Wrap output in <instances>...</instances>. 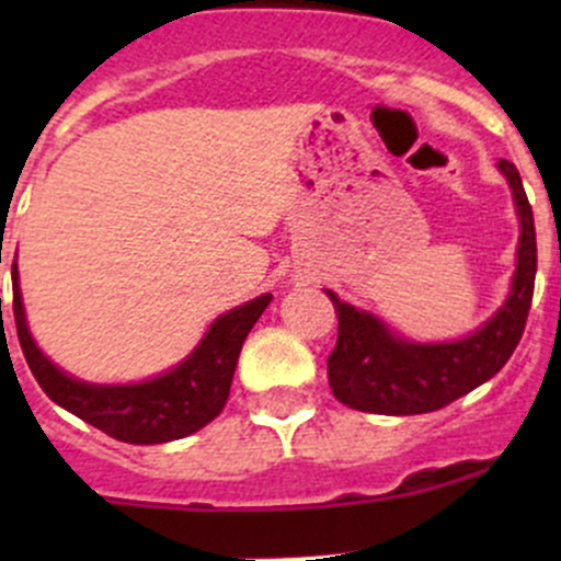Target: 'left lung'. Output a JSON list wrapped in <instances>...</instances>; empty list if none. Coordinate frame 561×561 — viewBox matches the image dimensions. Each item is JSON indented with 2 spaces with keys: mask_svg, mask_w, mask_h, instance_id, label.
I'll return each instance as SVG.
<instances>
[{
  "mask_svg": "<svg viewBox=\"0 0 561 561\" xmlns=\"http://www.w3.org/2000/svg\"><path fill=\"white\" fill-rule=\"evenodd\" d=\"M511 184L518 217L516 271L511 293L480 328L454 342H412L393 333L380 317L339 301L325 290L339 314V339L328 355V382L342 404L375 415L434 412L489 382L522 342L537 274V241L531 206L516 165L496 162Z\"/></svg>",
  "mask_w": 561,
  "mask_h": 561,
  "instance_id": "1",
  "label": "left lung"
}]
</instances>
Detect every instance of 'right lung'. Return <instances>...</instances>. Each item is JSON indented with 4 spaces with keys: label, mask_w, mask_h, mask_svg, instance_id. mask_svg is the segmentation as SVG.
I'll use <instances>...</instances> for the list:
<instances>
[{
    "label": "right lung",
    "mask_w": 561,
    "mask_h": 561,
    "mask_svg": "<svg viewBox=\"0 0 561 561\" xmlns=\"http://www.w3.org/2000/svg\"><path fill=\"white\" fill-rule=\"evenodd\" d=\"M271 293L252 298L208 325L197 347L181 364L140 382L98 386L67 375L54 364L26 325L19 265L13 260V317L32 375L54 404L92 423L107 437L129 445H160L190 437L222 412L230 396L247 333L271 304Z\"/></svg>",
    "instance_id": "right-lung-1"
}]
</instances>
